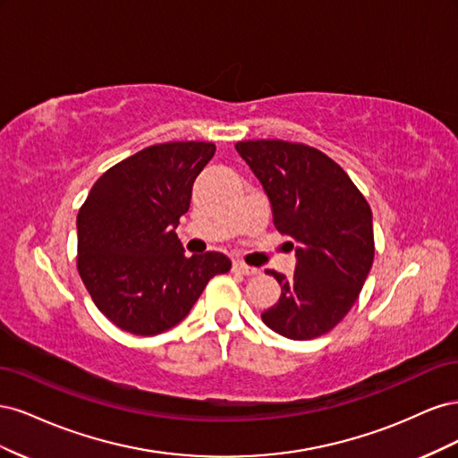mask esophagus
I'll list each match as a JSON object with an SVG mask.
<instances>
[{"label":"esophagus","instance_id":"34e87169","mask_svg":"<svg viewBox=\"0 0 458 458\" xmlns=\"http://www.w3.org/2000/svg\"><path fill=\"white\" fill-rule=\"evenodd\" d=\"M233 271L239 273V275H244V276H250V275H258L259 273L256 267H248V266H244V263H241V261H234L233 263Z\"/></svg>","mask_w":458,"mask_h":458}]
</instances>
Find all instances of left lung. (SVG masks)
<instances>
[{
    "mask_svg": "<svg viewBox=\"0 0 458 458\" xmlns=\"http://www.w3.org/2000/svg\"><path fill=\"white\" fill-rule=\"evenodd\" d=\"M271 202L276 231L293 239V276L267 271L281 298L261 313L276 335L311 340L348 315L374 259L372 212L350 175L321 150L281 140L234 145Z\"/></svg>",
    "mask_w": 458,
    "mask_h": 458,
    "instance_id": "obj_1",
    "label": "left lung"
}]
</instances>
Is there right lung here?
<instances>
[{"label": "right lung", "instance_id": "right-lung-1", "mask_svg": "<svg viewBox=\"0 0 458 458\" xmlns=\"http://www.w3.org/2000/svg\"><path fill=\"white\" fill-rule=\"evenodd\" d=\"M216 145H152L106 170L80 208L78 271L118 328L155 336L182 323L208 281L231 269L219 252L185 256L175 229Z\"/></svg>", "mask_w": 458, "mask_h": 458}]
</instances>
